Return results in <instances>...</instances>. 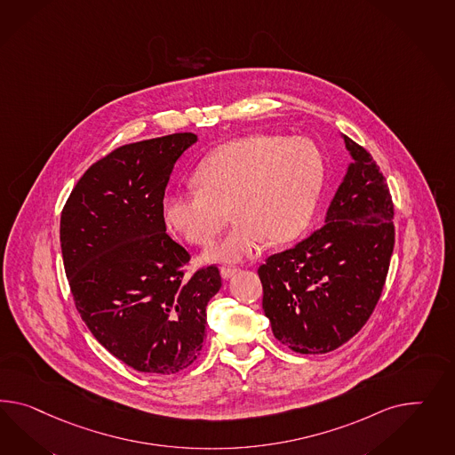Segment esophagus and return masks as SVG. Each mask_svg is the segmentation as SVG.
Masks as SVG:
<instances>
[{"instance_id": "34e87169", "label": "esophagus", "mask_w": 455, "mask_h": 455, "mask_svg": "<svg viewBox=\"0 0 455 455\" xmlns=\"http://www.w3.org/2000/svg\"><path fill=\"white\" fill-rule=\"evenodd\" d=\"M235 273H238V268H232V267H221L220 275L223 280H228V278H232Z\"/></svg>"}]
</instances>
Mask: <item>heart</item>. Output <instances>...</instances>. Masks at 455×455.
<instances>
[{
	"instance_id": "heart-1",
	"label": "heart",
	"mask_w": 455,
	"mask_h": 455,
	"mask_svg": "<svg viewBox=\"0 0 455 455\" xmlns=\"http://www.w3.org/2000/svg\"><path fill=\"white\" fill-rule=\"evenodd\" d=\"M198 190L162 202L165 225L188 243L207 246L234 217L232 232L204 255L236 263L268 240L293 242L307 230L324 185V159L307 137L251 134L210 152L192 173Z\"/></svg>"
}]
</instances>
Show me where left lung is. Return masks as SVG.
<instances>
[{
    "label": "left lung",
    "mask_w": 455,
    "mask_h": 455,
    "mask_svg": "<svg viewBox=\"0 0 455 455\" xmlns=\"http://www.w3.org/2000/svg\"><path fill=\"white\" fill-rule=\"evenodd\" d=\"M353 162L324 225L259 268L275 338L301 355L349 341L381 298L394 248V205L379 165L343 135Z\"/></svg>",
    "instance_id": "left-lung-1"
}]
</instances>
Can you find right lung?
<instances>
[{
	"label": "right lung",
	"mask_w": 455,
	"mask_h": 455,
	"mask_svg": "<svg viewBox=\"0 0 455 455\" xmlns=\"http://www.w3.org/2000/svg\"><path fill=\"white\" fill-rule=\"evenodd\" d=\"M196 142L164 135L112 150L87 169L61 213V251L74 305L112 356L150 374L194 364L215 265L185 276L190 255L165 234L162 202L175 162Z\"/></svg>",
	"instance_id": "right-lung-1"
}]
</instances>
